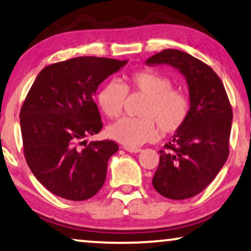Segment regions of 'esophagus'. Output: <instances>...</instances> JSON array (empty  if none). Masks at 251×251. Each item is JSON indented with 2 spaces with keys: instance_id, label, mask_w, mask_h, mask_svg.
I'll return each mask as SVG.
<instances>
[{
  "instance_id": "1",
  "label": "esophagus",
  "mask_w": 251,
  "mask_h": 251,
  "mask_svg": "<svg viewBox=\"0 0 251 251\" xmlns=\"http://www.w3.org/2000/svg\"><path fill=\"white\" fill-rule=\"evenodd\" d=\"M124 150H126L127 152H130V153H139L142 151V149H140V148H128V147H124Z\"/></svg>"
}]
</instances>
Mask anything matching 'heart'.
<instances>
[{
	"label": "heart",
	"instance_id": "obj_1",
	"mask_svg": "<svg viewBox=\"0 0 251 251\" xmlns=\"http://www.w3.org/2000/svg\"><path fill=\"white\" fill-rule=\"evenodd\" d=\"M127 91L139 92L146 97L137 118H123L108 127L112 140L135 148L152 141L158 135L157 125L164 134L181 128L189 115V100L181 91L172 89V80L153 70H140L127 78L122 85L110 80L98 93V103L109 118L122 114Z\"/></svg>",
	"mask_w": 251,
	"mask_h": 251
}]
</instances>
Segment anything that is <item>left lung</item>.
I'll list each match as a JSON object with an SVG mask.
<instances>
[{
    "label": "left lung",
    "mask_w": 251,
    "mask_h": 251,
    "mask_svg": "<svg viewBox=\"0 0 251 251\" xmlns=\"http://www.w3.org/2000/svg\"><path fill=\"white\" fill-rule=\"evenodd\" d=\"M148 66L168 65L186 80L188 118L160 150L152 185L162 197L183 200L203 191L228 156L232 108L216 73L191 54L166 49L147 59Z\"/></svg>",
    "instance_id": "1"
}]
</instances>
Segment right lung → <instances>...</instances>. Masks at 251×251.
<instances>
[{
	"label": "right lung",
	"instance_id": "obj_1",
	"mask_svg": "<svg viewBox=\"0 0 251 251\" xmlns=\"http://www.w3.org/2000/svg\"><path fill=\"white\" fill-rule=\"evenodd\" d=\"M126 62L77 56L45 67L35 79L20 111L24 152L35 177L53 195L82 201L104 184L117 143L82 146L102 128L93 99L99 85Z\"/></svg>",
	"mask_w": 251,
	"mask_h": 251
}]
</instances>
